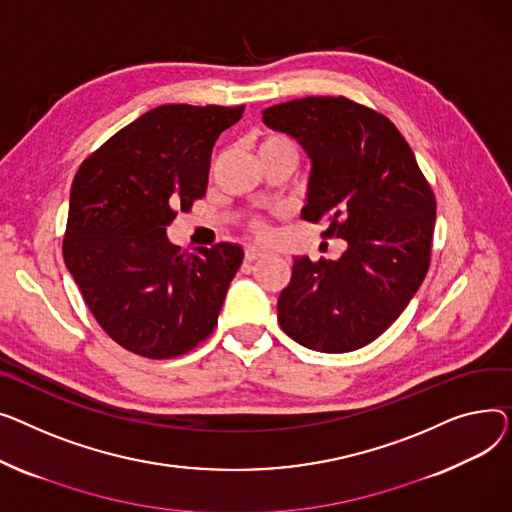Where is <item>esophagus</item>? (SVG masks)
<instances>
[{"mask_svg":"<svg viewBox=\"0 0 512 512\" xmlns=\"http://www.w3.org/2000/svg\"><path fill=\"white\" fill-rule=\"evenodd\" d=\"M266 256H268V254H266L264 250H256V248H248L246 254H244V258H246L248 264H252V262H256V260H260V258H266Z\"/></svg>","mask_w":512,"mask_h":512,"instance_id":"esophagus-1","label":"esophagus"}]
</instances>
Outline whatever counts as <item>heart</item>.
<instances>
[{"mask_svg":"<svg viewBox=\"0 0 512 512\" xmlns=\"http://www.w3.org/2000/svg\"><path fill=\"white\" fill-rule=\"evenodd\" d=\"M277 144H289V146H293V142L289 140V138H285V136H268L264 142H262V146L260 148H266V146H277ZM250 231L256 235V237H260V239H264V237H268V225L264 223V221H260V219H254V221H250Z\"/></svg>","mask_w":512,"mask_h":512,"instance_id":"b5f03b06","label":"heart"}]
</instances>
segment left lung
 I'll use <instances>...</instances> for the list:
<instances>
[{
	"mask_svg": "<svg viewBox=\"0 0 512 512\" xmlns=\"http://www.w3.org/2000/svg\"><path fill=\"white\" fill-rule=\"evenodd\" d=\"M312 161L302 217L341 237L339 260H293L279 324L314 351L372 343L422 285L432 254L436 198L407 140L382 113L347 97H306L262 111Z\"/></svg>",
	"mask_w": 512,
	"mask_h": 512,
	"instance_id": "obj_1",
	"label": "left lung"
}]
</instances>
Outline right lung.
<instances>
[{"mask_svg":"<svg viewBox=\"0 0 512 512\" xmlns=\"http://www.w3.org/2000/svg\"><path fill=\"white\" fill-rule=\"evenodd\" d=\"M242 113L244 105L155 107L74 177L66 266L101 328L136 355H184L217 326L244 250L221 242L182 254L167 227L206 194L213 146Z\"/></svg>","mask_w":512,"mask_h":512,"instance_id":"add662e5","label":"right lung"}]
</instances>
